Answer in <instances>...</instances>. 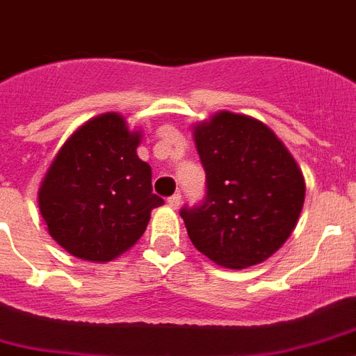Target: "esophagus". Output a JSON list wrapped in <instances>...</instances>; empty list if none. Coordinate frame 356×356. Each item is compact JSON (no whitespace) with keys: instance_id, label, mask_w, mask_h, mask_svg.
Wrapping results in <instances>:
<instances>
[{"instance_id":"obj_1","label":"esophagus","mask_w":356,"mask_h":356,"mask_svg":"<svg viewBox=\"0 0 356 356\" xmlns=\"http://www.w3.org/2000/svg\"><path fill=\"white\" fill-rule=\"evenodd\" d=\"M181 200H183L181 194H173L172 197L168 200V205L172 207V209H179V207H181Z\"/></svg>"}]
</instances>
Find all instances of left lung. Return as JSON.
Masks as SVG:
<instances>
[{"instance_id":"obj_1","label":"left lung","mask_w":356,"mask_h":356,"mask_svg":"<svg viewBox=\"0 0 356 356\" xmlns=\"http://www.w3.org/2000/svg\"><path fill=\"white\" fill-rule=\"evenodd\" d=\"M194 142L207 197L181 211L192 243L231 270L268 260L292 234L305 203L292 153L266 123L229 111L195 123Z\"/></svg>"}]
</instances>
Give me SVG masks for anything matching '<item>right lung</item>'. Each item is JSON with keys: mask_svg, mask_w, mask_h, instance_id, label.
<instances>
[{"mask_svg": "<svg viewBox=\"0 0 356 356\" xmlns=\"http://www.w3.org/2000/svg\"><path fill=\"white\" fill-rule=\"evenodd\" d=\"M142 133L105 113L72 133L47 168L38 209L47 233L77 259L108 262L144 234L162 197L151 192V166L140 161Z\"/></svg>", "mask_w": 356, "mask_h": 356, "instance_id": "right-lung-1", "label": "right lung"}]
</instances>
